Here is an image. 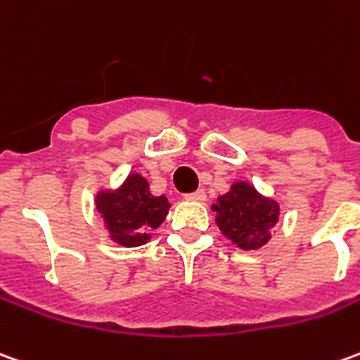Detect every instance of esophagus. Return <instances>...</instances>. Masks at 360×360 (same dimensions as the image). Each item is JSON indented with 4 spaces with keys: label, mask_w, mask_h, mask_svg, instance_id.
I'll return each mask as SVG.
<instances>
[{
    "label": "esophagus",
    "mask_w": 360,
    "mask_h": 360,
    "mask_svg": "<svg viewBox=\"0 0 360 360\" xmlns=\"http://www.w3.org/2000/svg\"><path fill=\"white\" fill-rule=\"evenodd\" d=\"M185 198L191 200V202H205L206 193L200 188V191H195V193H188V195H185Z\"/></svg>",
    "instance_id": "esophagus-1"
}]
</instances>
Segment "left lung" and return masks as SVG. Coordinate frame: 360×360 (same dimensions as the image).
<instances>
[{"label":"left lung","mask_w":360,"mask_h":360,"mask_svg":"<svg viewBox=\"0 0 360 360\" xmlns=\"http://www.w3.org/2000/svg\"><path fill=\"white\" fill-rule=\"evenodd\" d=\"M216 226L236 248L251 251L263 248L281 218V205L259 193L250 181H233L228 193L212 205Z\"/></svg>","instance_id":"1"}]
</instances>
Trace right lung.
<instances>
[{
    "mask_svg": "<svg viewBox=\"0 0 360 360\" xmlns=\"http://www.w3.org/2000/svg\"><path fill=\"white\" fill-rule=\"evenodd\" d=\"M93 202L110 241L122 248L148 243L172 208L165 195H152L148 179L138 172L128 173L117 188H99Z\"/></svg>",
    "mask_w": 360,
    "mask_h": 360,
    "instance_id": "obj_1",
    "label": "right lung"
}]
</instances>
